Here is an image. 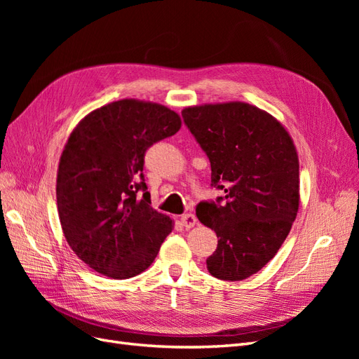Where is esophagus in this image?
I'll return each instance as SVG.
<instances>
[{"instance_id": "34e87169", "label": "esophagus", "mask_w": 359, "mask_h": 359, "mask_svg": "<svg viewBox=\"0 0 359 359\" xmlns=\"http://www.w3.org/2000/svg\"><path fill=\"white\" fill-rule=\"evenodd\" d=\"M196 222H198L196 215L191 214V212L184 214V215L181 217V223H182L184 227H186V229H190V227H193L194 224H196Z\"/></svg>"}]
</instances>
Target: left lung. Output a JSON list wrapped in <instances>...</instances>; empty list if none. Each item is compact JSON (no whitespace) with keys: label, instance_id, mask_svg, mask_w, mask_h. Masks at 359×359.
<instances>
[{"label":"left lung","instance_id":"1","mask_svg":"<svg viewBox=\"0 0 359 359\" xmlns=\"http://www.w3.org/2000/svg\"><path fill=\"white\" fill-rule=\"evenodd\" d=\"M184 124L211 163V187L196 215L219 238L206 259L210 274L244 280L262 269L286 240L299 205V163L276 118L235 102L186 107Z\"/></svg>","mask_w":359,"mask_h":359}]
</instances>
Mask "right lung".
Wrapping results in <instances>:
<instances>
[{
	"instance_id": "obj_1",
	"label": "right lung",
	"mask_w": 359,
	"mask_h": 359,
	"mask_svg": "<svg viewBox=\"0 0 359 359\" xmlns=\"http://www.w3.org/2000/svg\"><path fill=\"white\" fill-rule=\"evenodd\" d=\"M180 127L168 107L126 99L86 115L72 132L58 166V215L76 256L97 273L140 274L172 232L169 217L151 206L144 163Z\"/></svg>"
}]
</instances>
